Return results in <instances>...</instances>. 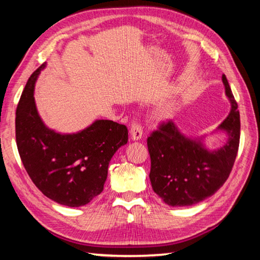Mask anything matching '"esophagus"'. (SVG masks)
<instances>
[{
  "label": "esophagus",
  "instance_id": "esophagus-1",
  "mask_svg": "<svg viewBox=\"0 0 260 260\" xmlns=\"http://www.w3.org/2000/svg\"><path fill=\"white\" fill-rule=\"evenodd\" d=\"M143 134V129L142 126H141L138 121H133L131 127V139L133 141H139L141 138H142Z\"/></svg>",
  "mask_w": 260,
  "mask_h": 260
}]
</instances>
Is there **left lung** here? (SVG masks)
<instances>
[{"label":"left lung","instance_id":"obj_1","mask_svg":"<svg viewBox=\"0 0 260 260\" xmlns=\"http://www.w3.org/2000/svg\"><path fill=\"white\" fill-rule=\"evenodd\" d=\"M231 111L214 132H223L227 141L218 149L206 148L205 136L184 135L174 121L160 125L148 138L150 182L167 205L189 206L212 196L225 183L234 165L240 143V112L230 83L222 74Z\"/></svg>","mask_w":260,"mask_h":260}]
</instances>
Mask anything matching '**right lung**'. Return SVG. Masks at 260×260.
Segmentation results:
<instances>
[{
    "label": "right lung",
    "mask_w": 260,
    "mask_h": 260,
    "mask_svg": "<svg viewBox=\"0 0 260 260\" xmlns=\"http://www.w3.org/2000/svg\"><path fill=\"white\" fill-rule=\"evenodd\" d=\"M42 64L20 96L16 111V141L19 156L33 183L56 203L79 208L102 192L112 156L128 141L125 125L98 119L72 134L46 126L34 100Z\"/></svg>",
    "instance_id": "add662e5"
}]
</instances>
